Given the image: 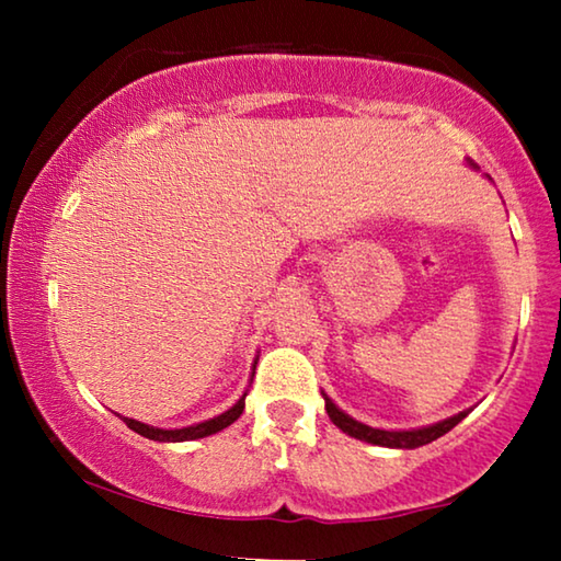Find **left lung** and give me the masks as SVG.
Segmentation results:
<instances>
[{"label": "left lung", "instance_id": "obj_1", "mask_svg": "<svg viewBox=\"0 0 561 561\" xmlns=\"http://www.w3.org/2000/svg\"><path fill=\"white\" fill-rule=\"evenodd\" d=\"M470 165L474 168V163L470 160ZM324 396V403H327V413L331 417V423L336 425V428L344 431L346 435L356 440H366L371 445H381V448H421V445H428L433 440H438L440 435H445L448 431H453L455 425H458L465 415L470 411H460L458 415L453 417H445L440 423H433V425H425V428H411V431H381V428H371V425L354 421L348 413L341 411V408L331 401L327 393Z\"/></svg>", "mask_w": 561, "mask_h": 561}]
</instances>
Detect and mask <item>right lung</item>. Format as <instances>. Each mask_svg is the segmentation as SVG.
Segmentation results:
<instances>
[{"mask_svg":"<svg viewBox=\"0 0 561 561\" xmlns=\"http://www.w3.org/2000/svg\"><path fill=\"white\" fill-rule=\"evenodd\" d=\"M254 366H257V360H254ZM252 366V371H254ZM254 376V374H252ZM244 396L240 401H237L230 411H225L220 415L210 417V421H203V423H195V425H187V428H175V431H165V428H156V425H148V423H140V421H133V417H123V423L128 425L130 431H136L138 435H144V438L148 440H158V443H183V440H197V438H207V435L213 433H220L222 428H227V425H232L237 417L242 415L244 411Z\"/></svg>","mask_w":561,"mask_h":561,"instance_id":"add662e5","label":"right lung"}]
</instances>
